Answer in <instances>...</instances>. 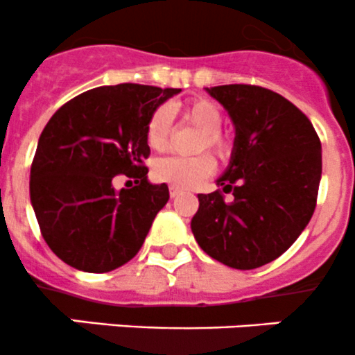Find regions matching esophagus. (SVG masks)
<instances>
[{
	"instance_id": "1",
	"label": "esophagus",
	"mask_w": 355,
	"mask_h": 355,
	"mask_svg": "<svg viewBox=\"0 0 355 355\" xmlns=\"http://www.w3.org/2000/svg\"><path fill=\"white\" fill-rule=\"evenodd\" d=\"M169 195H171V198H176V196L181 195V189L174 188V186H171V188H169Z\"/></svg>"
}]
</instances>
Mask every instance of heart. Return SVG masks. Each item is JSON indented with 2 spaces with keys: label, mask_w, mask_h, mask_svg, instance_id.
I'll list each match as a JSON object with an SVG mask.
<instances>
[{
  "label": "heart",
  "mask_w": 355,
  "mask_h": 355,
  "mask_svg": "<svg viewBox=\"0 0 355 355\" xmlns=\"http://www.w3.org/2000/svg\"><path fill=\"white\" fill-rule=\"evenodd\" d=\"M179 112L186 122L200 131L196 141V152L209 148L220 160H230L234 150V139L230 132L223 131V112L214 101L205 98L184 101L179 105ZM171 121L164 107L153 110L146 122V143L152 150L162 152L169 139ZM216 169L212 155L200 153L195 157H167L153 164L152 174L159 182L174 186V188H193L203 179L209 178Z\"/></svg>",
  "instance_id": "heart-1"
}]
</instances>
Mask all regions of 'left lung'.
I'll use <instances>...</instances> for the list:
<instances>
[{
	"label": "left lung",
	"instance_id": "left-lung-1",
	"mask_svg": "<svg viewBox=\"0 0 355 355\" xmlns=\"http://www.w3.org/2000/svg\"><path fill=\"white\" fill-rule=\"evenodd\" d=\"M234 124L220 189L198 195L191 231L200 248L234 269L278 259L311 220L321 181V141L292 101L252 84L207 87ZM230 192L226 202L223 193Z\"/></svg>",
	"mask_w": 355,
	"mask_h": 355
}]
</instances>
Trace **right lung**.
I'll use <instances>...</instances> for the list:
<instances>
[{"mask_svg":"<svg viewBox=\"0 0 355 355\" xmlns=\"http://www.w3.org/2000/svg\"><path fill=\"white\" fill-rule=\"evenodd\" d=\"M174 87L117 84L80 93L43 129L31 167V203L48 247L65 264L108 272L131 261L169 200L146 178V122ZM119 173L137 186L115 192Z\"/></svg>","mask_w":355,"mask_h":355,"instance_id":"add662e5","label":"right lung"}]
</instances>
